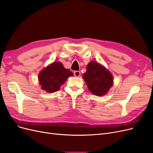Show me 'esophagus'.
<instances>
[{
	"label": "esophagus",
	"instance_id": "obj_1",
	"mask_svg": "<svg viewBox=\"0 0 153 153\" xmlns=\"http://www.w3.org/2000/svg\"><path fill=\"white\" fill-rule=\"evenodd\" d=\"M74 75L75 76H79L80 75V71H74Z\"/></svg>",
	"mask_w": 153,
	"mask_h": 153
}]
</instances>
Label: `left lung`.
<instances>
[{
    "mask_svg": "<svg viewBox=\"0 0 153 153\" xmlns=\"http://www.w3.org/2000/svg\"><path fill=\"white\" fill-rule=\"evenodd\" d=\"M83 78L89 91L95 96H102L106 94L113 85V80L111 73L95 61L88 63Z\"/></svg>",
    "mask_w": 153,
    "mask_h": 153,
    "instance_id": "left-lung-1",
    "label": "left lung"
}]
</instances>
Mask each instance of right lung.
Masks as SVG:
<instances>
[{
    "mask_svg": "<svg viewBox=\"0 0 153 153\" xmlns=\"http://www.w3.org/2000/svg\"><path fill=\"white\" fill-rule=\"evenodd\" d=\"M73 75L70 70L63 67L61 62H54L40 71L39 80L41 88L49 93L55 92Z\"/></svg>",
    "mask_w": 153,
    "mask_h": 153,
    "instance_id": "1",
    "label": "right lung"
}]
</instances>
